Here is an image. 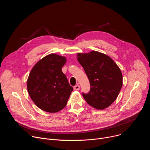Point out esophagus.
Here are the masks:
<instances>
[{
  "label": "esophagus",
  "instance_id": "esophagus-1",
  "mask_svg": "<svg viewBox=\"0 0 150 150\" xmlns=\"http://www.w3.org/2000/svg\"><path fill=\"white\" fill-rule=\"evenodd\" d=\"M79 88H80V86H79V85H75V86H74V89L75 90H76V91L79 90Z\"/></svg>",
  "mask_w": 150,
  "mask_h": 150
}]
</instances>
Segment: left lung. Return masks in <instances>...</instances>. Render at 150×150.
<instances>
[{
	"label": "left lung",
	"mask_w": 150,
	"mask_h": 150,
	"mask_svg": "<svg viewBox=\"0 0 150 150\" xmlns=\"http://www.w3.org/2000/svg\"><path fill=\"white\" fill-rule=\"evenodd\" d=\"M77 59L84 69L90 83V91L82 93L87 103L93 108L103 110L117 98L123 84L121 71L109 56L91 51L78 53Z\"/></svg>",
	"instance_id": "left-lung-1"
}]
</instances>
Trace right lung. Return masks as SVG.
<instances>
[{
	"instance_id": "add662e5",
	"label": "right lung",
	"mask_w": 150,
	"mask_h": 150,
	"mask_svg": "<svg viewBox=\"0 0 150 150\" xmlns=\"http://www.w3.org/2000/svg\"><path fill=\"white\" fill-rule=\"evenodd\" d=\"M67 62L65 56L50 54L40 60L27 79L28 94L40 109L56 113L67 105L73 88L62 71Z\"/></svg>"
}]
</instances>
